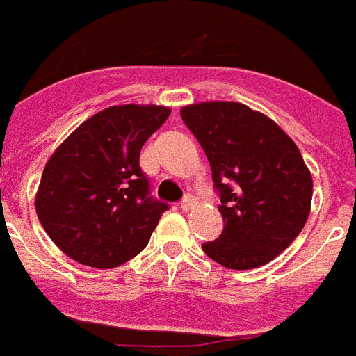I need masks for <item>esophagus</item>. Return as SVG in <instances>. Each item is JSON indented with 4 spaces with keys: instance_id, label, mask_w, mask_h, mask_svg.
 Wrapping results in <instances>:
<instances>
[{
    "instance_id": "esophagus-1",
    "label": "esophagus",
    "mask_w": 356,
    "mask_h": 356,
    "mask_svg": "<svg viewBox=\"0 0 356 356\" xmlns=\"http://www.w3.org/2000/svg\"><path fill=\"white\" fill-rule=\"evenodd\" d=\"M197 207V201L192 197V195H186V197L181 201V210L183 212H188V210H193V208Z\"/></svg>"
}]
</instances>
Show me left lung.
Wrapping results in <instances>:
<instances>
[{
	"instance_id": "obj_1",
	"label": "left lung",
	"mask_w": 356,
	"mask_h": 356,
	"mask_svg": "<svg viewBox=\"0 0 356 356\" xmlns=\"http://www.w3.org/2000/svg\"><path fill=\"white\" fill-rule=\"evenodd\" d=\"M181 117L207 153L225 228L203 243L208 258L232 270L267 265L307 223L313 175L273 118L245 104L210 100L183 106Z\"/></svg>"
}]
</instances>
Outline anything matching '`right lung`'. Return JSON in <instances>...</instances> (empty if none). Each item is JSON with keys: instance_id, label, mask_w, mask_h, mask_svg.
Returning <instances> with one entry per match:
<instances>
[{"instance_id": "obj_1", "label": "right lung", "mask_w": 356, "mask_h": 356, "mask_svg": "<svg viewBox=\"0 0 356 356\" xmlns=\"http://www.w3.org/2000/svg\"><path fill=\"white\" fill-rule=\"evenodd\" d=\"M170 113L157 104L111 106L54 149L34 207L65 256L88 267L113 268L143 252L168 204L148 197L138 157Z\"/></svg>"}]
</instances>
